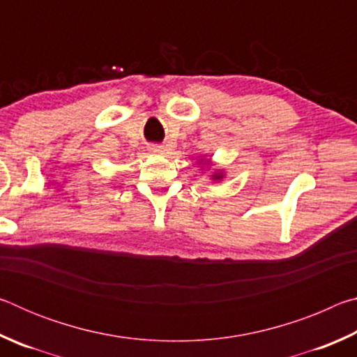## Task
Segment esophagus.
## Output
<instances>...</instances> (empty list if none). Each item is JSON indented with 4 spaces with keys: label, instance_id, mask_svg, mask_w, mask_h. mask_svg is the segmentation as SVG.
I'll use <instances>...</instances> for the list:
<instances>
[{
    "label": "esophagus",
    "instance_id": "1",
    "mask_svg": "<svg viewBox=\"0 0 357 357\" xmlns=\"http://www.w3.org/2000/svg\"><path fill=\"white\" fill-rule=\"evenodd\" d=\"M148 151L151 154H162V153H164V148L159 146V144H151Z\"/></svg>",
    "mask_w": 357,
    "mask_h": 357
}]
</instances>
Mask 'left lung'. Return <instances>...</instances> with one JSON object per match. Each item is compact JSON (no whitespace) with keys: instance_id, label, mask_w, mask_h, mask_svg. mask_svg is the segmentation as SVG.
Returning <instances> with one entry per match:
<instances>
[{"instance_id":"obj_1","label":"left lung","mask_w":357,"mask_h":357,"mask_svg":"<svg viewBox=\"0 0 357 357\" xmlns=\"http://www.w3.org/2000/svg\"><path fill=\"white\" fill-rule=\"evenodd\" d=\"M200 164H202V165H208V167H209L211 160H204V164H203V159H200ZM223 176H225V174H223V172H222V170H219V172H214L213 174H211V179H213V181H222V179H223Z\"/></svg>"}]
</instances>
